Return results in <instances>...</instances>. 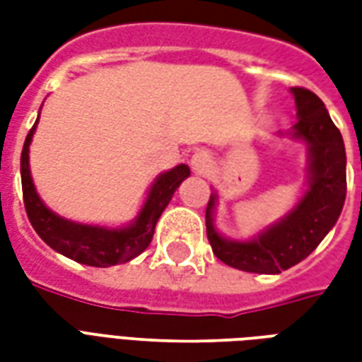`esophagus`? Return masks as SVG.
Masks as SVG:
<instances>
[{
	"instance_id": "1",
	"label": "esophagus",
	"mask_w": 362,
	"mask_h": 362,
	"mask_svg": "<svg viewBox=\"0 0 362 362\" xmlns=\"http://www.w3.org/2000/svg\"><path fill=\"white\" fill-rule=\"evenodd\" d=\"M207 163H209V157H207L205 153H196V155L192 157V168H194L196 173H204Z\"/></svg>"
}]
</instances>
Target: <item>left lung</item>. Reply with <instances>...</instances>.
<instances>
[{"label": "left lung", "mask_w": 362, "mask_h": 362, "mask_svg": "<svg viewBox=\"0 0 362 362\" xmlns=\"http://www.w3.org/2000/svg\"><path fill=\"white\" fill-rule=\"evenodd\" d=\"M296 116L293 135L310 149L308 189L293 211L250 243L227 240L213 228L211 196L205 211L213 254L227 266L248 273H281L303 262L334 227L345 204V145L326 106L312 90L293 87Z\"/></svg>", "instance_id": "8db88e82"}]
</instances>
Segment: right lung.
I'll return each instance as SVG.
<instances>
[{
  "mask_svg": "<svg viewBox=\"0 0 362 362\" xmlns=\"http://www.w3.org/2000/svg\"><path fill=\"white\" fill-rule=\"evenodd\" d=\"M36 122L35 126L30 127L25 145H23V153H21L23 202H25L28 221L36 230V235L40 236L50 248L79 262V264H85V266H116V264H126L135 256H139L153 240L155 225H157L160 213L165 211V207L173 199V194L180 186L182 180L189 176L188 166L178 165L174 166L173 170L158 176L155 184L151 186L149 196H147V202L143 205L139 217L129 227L104 228L71 223V221L62 219L56 213H52L40 202L33 178H30L28 145L35 134Z\"/></svg>",
  "mask_w": 362,
  "mask_h": 362,
  "instance_id": "right-lung-1",
  "label": "right lung"
}]
</instances>
